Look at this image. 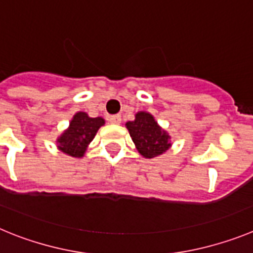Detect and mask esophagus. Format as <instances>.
I'll return each instance as SVG.
<instances>
[{"instance_id":"34e87169","label":"esophagus","mask_w":253,"mask_h":253,"mask_svg":"<svg viewBox=\"0 0 253 253\" xmlns=\"http://www.w3.org/2000/svg\"><path fill=\"white\" fill-rule=\"evenodd\" d=\"M109 123L114 125H119L122 123V116L120 115H113L109 116Z\"/></svg>"}]
</instances>
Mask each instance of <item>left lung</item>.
<instances>
[{"instance_id": "obj_1", "label": "left lung", "mask_w": 253, "mask_h": 253, "mask_svg": "<svg viewBox=\"0 0 253 253\" xmlns=\"http://www.w3.org/2000/svg\"><path fill=\"white\" fill-rule=\"evenodd\" d=\"M138 152L146 158L161 156L171 147L169 135L163 130L153 115L146 111L135 114V120L125 124Z\"/></svg>"}]
</instances>
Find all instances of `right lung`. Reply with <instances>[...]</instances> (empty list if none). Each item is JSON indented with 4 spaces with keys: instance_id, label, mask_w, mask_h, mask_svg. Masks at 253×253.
Listing matches in <instances>:
<instances>
[{
    "instance_id": "obj_1",
    "label": "right lung",
    "mask_w": 253,
    "mask_h": 253,
    "mask_svg": "<svg viewBox=\"0 0 253 253\" xmlns=\"http://www.w3.org/2000/svg\"><path fill=\"white\" fill-rule=\"evenodd\" d=\"M104 124L105 120L102 118H90L84 111L76 113L68 129L58 137V149L72 157H84L88 144Z\"/></svg>"
}]
</instances>
